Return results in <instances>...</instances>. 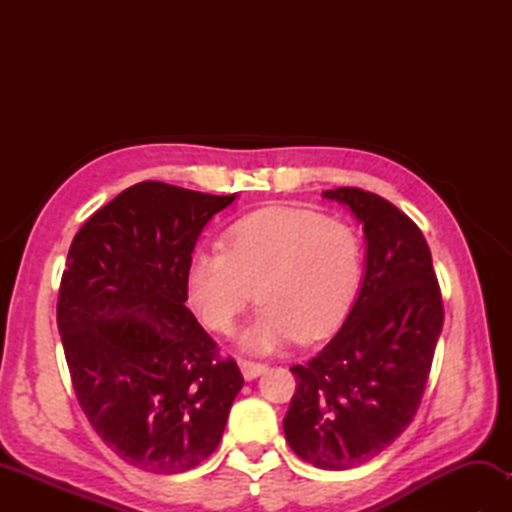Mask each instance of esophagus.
<instances>
[{
    "mask_svg": "<svg viewBox=\"0 0 512 512\" xmlns=\"http://www.w3.org/2000/svg\"><path fill=\"white\" fill-rule=\"evenodd\" d=\"M239 369H242V374L246 380H253L259 374L266 372V365L264 363H255V361H242L239 363Z\"/></svg>",
    "mask_w": 512,
    "mask_h": 512,
    "instance_id": "1",
    "label": "esophagus"
}]
</instances>
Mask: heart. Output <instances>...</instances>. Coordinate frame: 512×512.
I'll return each mask as SVG.
<instances>
[{"mask_svg": "<svg viewBox=\"0 0 512 512\" xmlns=\"http://www.w3.org/2000/svg\"><path fill=\"white\" fill-rule=\"evenodd\" d=\"M363 284L356 228L297 206H270L226 228L222 250L195 253L187 297L206 328L228 334L250 303H264L242 334L268 352L292 339L330 336L347 319Z\"/></svg>", "mask_w": 512, "mask_h": 512, "instance_id": "b5f03b06", "label": "heart"}]
</instances>
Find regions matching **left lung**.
Here are the masks:
<instances>
[{
	"mask_svg": "<svg viewBox=\"0 0 512 512\" xmlns=\"http://www.w3.org/2000/svg\"><path fill=\"white\" fill-rule=\"evenodd\" d=\"M323 195L363 224L365 279L334 339L290 367L297 389L284 433L301 460L345 471L376 458L416 416L444 308L431 250L411 217L356 187Z\"/></svg>",
	"mask_w": 512,
	"mask_h": 512,
	"instance_id": "left-lung-1",
	"label": "left lung"
}]
</instances>
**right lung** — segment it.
Masks as SVG:
<instances>
[{"label":"right lung","instance_id":"1","mask_svg":"<svg viewBox=\"0 0 512 512\" xmlns=\"http://www.w3.org/2000/svg\"><path fill=\"white\" fill-rule=\"evenodd\" d=\"M233 200L145 180L72 239L57 325L74 394L107 447L147 473L209 458L244 385L184 306L195 242Z\"/></svg>","mask_w":512,"mask_h":512}]
</instances>
